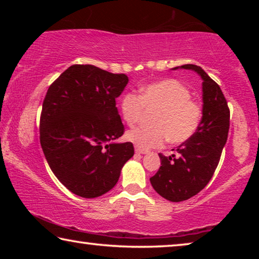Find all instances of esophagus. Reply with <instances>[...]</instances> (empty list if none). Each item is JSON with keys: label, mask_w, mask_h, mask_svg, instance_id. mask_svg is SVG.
I'll list each match as a JSON object with an SVG mask.
<instances>
[{"label": "esophagus", "mask_w": 259, "mask_h": 259, "mask_svg": "<svg viewBox=\"0 0 259 259\" xmlns=\"http://www.w3.org/2000/svg\"><path fill=\"white\" fill-rule=\"evenodd\" d=\"M135 152L137 153V154H146L147 151H143V150H139V148H136Z\"/></svg>", "instance_id": "1"}]
</instances>
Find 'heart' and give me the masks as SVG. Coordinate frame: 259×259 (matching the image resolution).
Returning <instances> with one entry per match:
<instances>
[{"label": "heart", "mask_w": 259, "mask_h": 259, "mask_svg": "<svg viewBox=\"0 0 259 259\" xmlns=\"http://www.w3.org/2000/svg\"><path fill=\"white\" fill-rule=\"evenodd\" d=\"M188 88L175 78H165L140 89L139 97L125 93L120 100L122 119L128 125L138 122L144 108H159L151 128H136L126 133L128 142L139 150L160 147L166 139L182 144L198 131L202 120V107L193 100Z\"/></svg>", "instance_id": "heart-1"}]
</instances>
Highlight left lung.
Wrapping results in <instances>:
<instances>
[{
    "instance_id": "8db88e82",
    "label": "left lung",
    "mask_w": 259,
    "mask_h": 259,
    "mask_svg": "<svg viewBox=\"0 0 259 259\" xmlns=\"http://www.w3.org/2000/svg\"><path fill=\"white\" fill-rule=\"evenodd\" d=\"M190 69L202 78V120L198 131L174 154H159L161 166L151 184L172 202L188 200L203 190L216 170L230 129V109L221 88L200 66L187 64L172 69Z\"/></svg>"
}]
</instances>
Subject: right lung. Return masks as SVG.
<instances>
[{"mask_svg":"<svg viewBox=\"0 0 259 259\" xmlns=\"http://www.w3.org/2000/svg\"><path fill=\"white\" fill-rule=\"evenodd\" d=\"M129 78L94 65H73L52 83L42 105L40 142L52 172L81 198L116 185L134 156L131 143H117L124 126L115 99Z\"/></svg>","mask_w":259,"mask_h":259,"instance_id":"add662e5","label":"right lung"}]
</instances>
